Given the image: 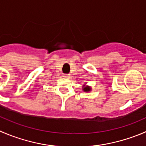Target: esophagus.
Segmentation results:
<instances>
[{"instance_id": "1", "label": "esophagus", "mask_w": 146, "mask_h": 146, "mask_svg": "<svg viewBox=\"0 0 146 146\" xmlns=\"http://www.w3.org/2000/svg\"><path fill=\"white\" fill-rule=\"evenodd\" d=\"M63 78H69V75L68 74H64L63 76Z\"/></svg>"}]
</instances>
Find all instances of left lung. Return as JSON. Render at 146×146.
<instances>
[{
	"mask_svg": "<svg viewBox=\"0 0 146 146\" xmlns=\"http://www.w3.org/2000/svg\"><path fill=\"white\" fill-rule=\"evenodd\" d=\"M82 88H83V91L86 92V93H88V92L91 91V90H92L91 87H90V86H86V84L83 85V86Z\"/></svg>",
	"mask_w": 146,
	"mask_h": 146,
	"instance_id": "8db88e82",
	"label": "left lung"
}]
</instances>
